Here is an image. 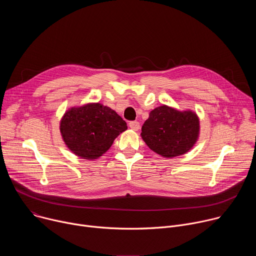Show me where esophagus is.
I'll list each match as a JSON object with an SVG mask.
<instances>
[{"instance_id": "esophagus-1", "label": "esophagus", "mask_w": 256, "mask_h": 256, "mask_svg": "<svg viewBox=\"0 0 256 256\" xmlns=\"http://www.w3.org/2000/svg\"><path fill=\"white\" fill-rule=\"evenodd\" d=\"M128 126H130V128H132V130H140V122H136V120H134V122H130V124H128Z\"/></svg>"}]
</instances>
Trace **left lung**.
<instances>
[{"label":"left lung","mask_w":256,"mask_h":256,"mask_svg":"<svg viewBox=\"0 0 256 256\" xmlns=\"http://www.w3.org/2000/svg\"><path fill=\"white\" fill-rule=\"evenodd\" d=\"M198 132L200 120L194 112H181L163 105L150 112L142 126L140 136L152 151L173 158L194 147Z\"/></svg>","instance_id":"1"}]
</instances>
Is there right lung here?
<instances>
[{
  "instance_id": "obj_1",
  "label": "right lung",
  "mask_w": 256,
  "mask_h": 256,
  "mask_svg": "<svg viewBox=\"0 0 256 256\" xmlns=\"http://www.w3.org/2000/svg\"><path fill=\"white\" fill-rule=\"evenodd\" d=\"M126 128V122L114 110L99 103L70 108L60 122V132L68 148L88 160L104 154Z\"/></svg>"
}]
</instances>
